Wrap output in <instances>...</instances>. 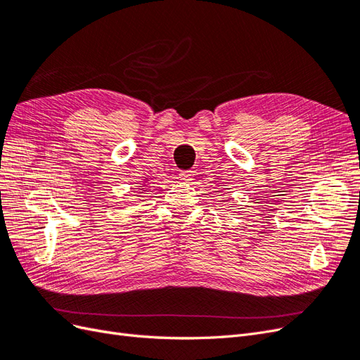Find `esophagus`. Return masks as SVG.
<instances>
[{
    "mask_svg": "<svg viewBox=\"0 0 360 360\" xmlns=\"http://www.w3.org/2000/svg\"><path fill=\"white\" fill-rule=\"evenodd\" d=\"M180 179L181 180H184V181H188V180H192V177H193V174H192V171H181L180 174Z\"/></svg>",
    "mask_w": 360,
    "mask_h": 360,
    "instance_id": "1",
    "label": "esophagus"
}]
</instances>
